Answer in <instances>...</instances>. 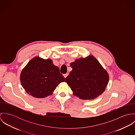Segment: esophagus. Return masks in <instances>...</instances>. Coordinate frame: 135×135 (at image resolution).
I'll return each mask as SVG.
<instances>
[{
  "mask_svg": "<svg viewBox=\"0 0 135 135\" xmlns=\"http://www.w3.org/2000/svg\"><path fill=\"white\" fill-rule=\"evenodd\" d=\"M68 73H66V74H64V75H63V76H64V78H66V77H67L68 76Z\"/></svg>",
  "mask_w": 135,
  "mask_h": 135,
  "instance_id": "obj_1",
  "label": "esophagus"
}]
</instances>
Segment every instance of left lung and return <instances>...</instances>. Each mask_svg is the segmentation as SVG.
I'll return each instance as SVG.
<instances>
[{
    "mask_svg": "<svg viewBox=\"0 0 135 135\" xmlns=\"http://www.w3.org/2000/svg\"><path fill=\"white\" fill-rule=\"evenodd\" d=\"M70 65L72 71L65 81L75 96L83 100H91L104 91L109 76L94 56L80 58Z\"/></svg>",
    "mask_w": 135,
    "mask_h": 135,
    "instance_id": "8db88e82",
    "label": "left lung"
}]
</instances>
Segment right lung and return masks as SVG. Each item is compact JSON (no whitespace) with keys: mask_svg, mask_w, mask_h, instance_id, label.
Listing matches in <instances>:
<instances>
[{"mask_svg":"<svg viewBox=\"0 0 135 135\" xmlns=\"http://www.w3.org/2000/svg\"><path fill=\"white\" fill-rule=\"evenodd\" d=\"M20 81L27 93L42 98L51 95L58 85L65 81V78L51 60L36 57L22 71Z\"/></svg>","mask_w":135,"mask_h":135,"instance_id":"obj_1","label":"right lung"}]
</instances>
